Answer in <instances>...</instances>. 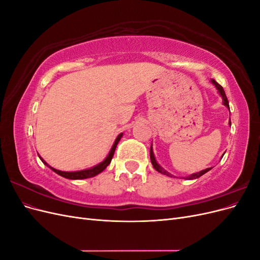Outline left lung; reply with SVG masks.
Wrapping results in <instances>:
<instances>
[{
  "label": "left lung",
  "mask_w": 260,
  "mask_h": 260,
  "mask_svg": "<svg viewBox=\"0 0 260 260\" xmlns=\"http://www.w3.org/2000/svg\"><path fill=\"white\" fill-rule=\"evenodd\" d=\"M211 82L214 83L215 85H216V88L218 89V91H219V93L221 94V96H222V99H223V104L228 107V108H230V106H229V102H228V98H226V95H225V92H224V90H223V88L221 85H220L218 82H216L215 80H211ZM230 124H231V121H230ZM149 156H151V161H152V165H153V167L158 171V172H160V174H162V175H167V176H170L167 171H165L156 162V160H155V157H154V154H153V149H152V146H151V149H149ZM211 168H207V169H205V170H203V171H201V172H198V174H194V175H192V176H190L188 178H186V179H190V180H192V179H196V178H200L201 176H203L204 174H206L207 171H209Z\"/></svg>",
  "instance_id": "1"
}]
</instances>
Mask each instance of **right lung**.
Segmentation results:
<instances>
[{"label":"right lung","instance_id":"obj_1","mask_svg":"<svg viewBox=\"0 0 260 260\" xmlns=\"http://www.w3.org/2000/svg\"><path fill=\"white\" fill-rule=\"evenodd\" d=\"M121 136H122V133H120V135L117 137V139H116V141H115V143H114V145H113V147H112V149H111V152H109V154H108V156H107L106 158H105V160H104V161H102L101 164H99V165H98V166L93 167V168H91V169H85V170L75 171V172L60 171V170H57V169H54V168H52L51 166H49V165L46 164V162L41 158L40 156H39V157H40V159L43 161V164H44V165H46V166L50 167L54 172H56L57 175H59V176H61V177H64V178H66V179L80 180V179H88V178H92V177H94V176L99 175L100 172L103 171V170L108 166V165L111 164L112 158H113V156H114V153H115L116 146H117L118 142H119V140L121 139Z\"/></svg>","mask_w":260,"mask_h":260}]
</instances>
